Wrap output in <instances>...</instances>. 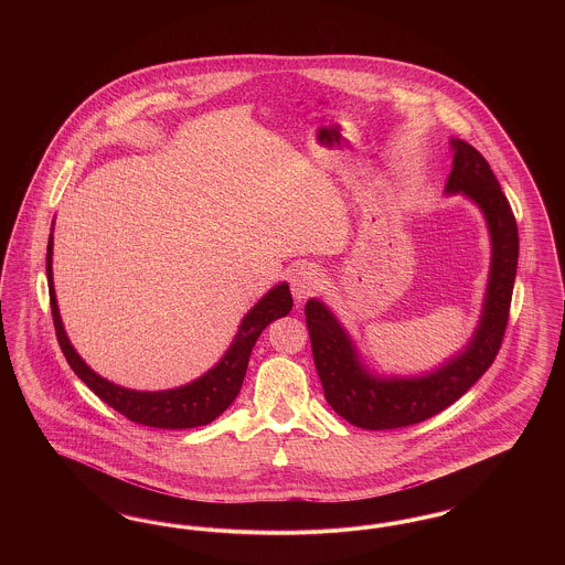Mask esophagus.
<instances>
[{
  "label": "esophagus",
  "mask_w": 565,
  "mask_h": 565,
  "mask_svg": "<svg viewBox=\"0 0 565 565\" xmlns=\"http://www.w3.org/2000/svg\"><path fill=\"white\" fill-rule=\"evenodd\" d=\"M320 273L313 269V267H298V269L290 275V288H292V295L295 300L300 305L305 302V298L313 295L318 288H320Z\"/></svg>",
  "instance_id": "1"
}]
</instances>
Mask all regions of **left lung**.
<instances>
[{"label": "left lung", "instance_id": "8db88e82", "mask_svg": "<svg viewBox=\"0 0 565 565\" xmlns=\"http://www.w3.org/2000/svg\"><path fill=\"white\" fill-rule=\"evenodd\" d=\"M449 143L454 167L445 194H459L481 210L491 242L483 309L468 343L422 375H379L369 369L348 328L323 300L309 298L305 305L326 403L351 426L364 430L413 426L456 403L493 364L509 323L519 258L516 222L483 154L456 137Z\"/></svg>", "mask_w": 565, "mask_h": 565}]
</instances>
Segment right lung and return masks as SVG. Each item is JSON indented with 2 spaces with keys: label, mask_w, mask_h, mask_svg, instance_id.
<instances>
[{
  "label": "right lung",
  "mask_w": 565,
  "mask_h": 565,
  "mask_svg": "<svg viewBox=\"0 0 565 565\" xmlns=\"http://www.w3.org/2000/svg\"><path fill=\"white\" fill-rule=\"evenodd\" d=\"M46 275H49V292L53 309L54 330L63 355L67 358L74 373L114 411L125 415L135 424L162 428V430H186L212 424L220 417L242 390L243 376L247 371L249 353L254 350L258 337L270 322L286 318L292 309V295L286 281L273 286L245 316L237 328V334L224 355L215 362L205 375L196 376L186 385L159 390V392H141L111 383L106 376L97 375L74 350L65 326L58 313L53 281V228L46 252Z\"/></svg>",
  "instance_id": "add662e5"
}]
</instances>
